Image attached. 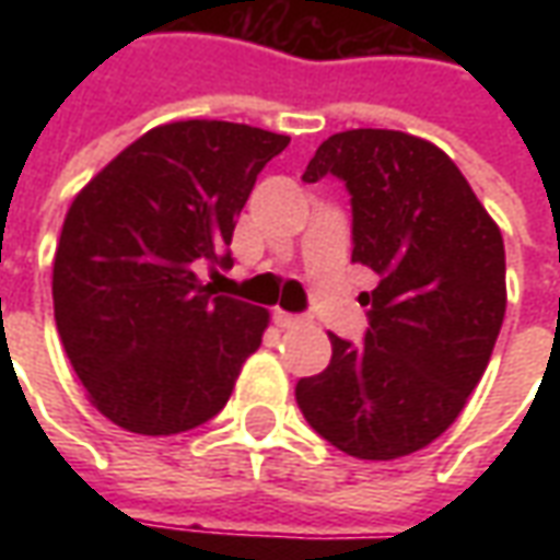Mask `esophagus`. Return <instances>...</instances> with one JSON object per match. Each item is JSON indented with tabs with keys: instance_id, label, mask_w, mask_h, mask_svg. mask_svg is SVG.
Returning a JSON list of instances; mask_svg holds the SVG:
<instances>
[{
	"instance_id": "obj_1",
	"label": "esophagus",
	"mask_w": 560,
	"mask_h": 560,
	"mask_svg": "<svg viewBox=\"0 0 560 560\" xmlns=\"http://www.w3.org/2000/svg\"><path fill=\"white\" fill-rule=\"evenodd\" d=\"M272 320H276V327H281V329H291V327H300V324H303V317L288 315V312H281V308H276V312H272Z\"/></svg>"
}]
</instances>
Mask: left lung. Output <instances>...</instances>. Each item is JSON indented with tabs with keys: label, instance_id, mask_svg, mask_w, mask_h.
<instances>
[{
	"label": "left lung",
	"instance_id": "1",
	"mask_svg": "<svg viewBox=\"0 0 560 560\" xmlns=\"http://www.w3.org/2000/svg\"><path fill=\"white\" fill-rule=\"evenodd\" d=\"M336 173L353 203V264L377 272L365 345L296 384L320 438L372 462L411 456L456 422L506 312L504 236L444 149L405 131L327 138L303 179Z\"/></svg>",
	"mask_w": 560,
	"mask_h": 560
}]
</instances>
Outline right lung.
Here are the masks:
<instances>
[{
    "mask_svg": "<svg viewBox=\"0 0 560 560\" xmlns=\"http://www.w3.org/2000/svg\"><path fill=\"white\" fill-rule=\"evenodd\" d=\"M288 135L215 119L155 126L83 185L54 257V317L86 399L119 429L179 434L228 405L269 312L212 296L224 245Z\"/></svg>",
    "mask_w": 560,
    "mask_h": 560,
    "instance_id": "1",
    "label": "right lung"
}]
</instances>
